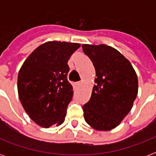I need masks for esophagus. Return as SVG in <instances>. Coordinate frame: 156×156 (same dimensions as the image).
Listing matches in <instances>:
<instances>
[{"label": "esophagus", "mask_w": 156, "mask_h": 156, "mask_svg": "<svg viewBox=\"0 0 156 156\" xmlns=\"http://www.w3.org/2000/svg\"><path fill=\"white\" fill-rule=\"evenodd\" d=\"M82 82H78V83H77V86H78V87H79V86H81L82 85Z\"/></svg>", "instance_id": "1"}]
</instances>
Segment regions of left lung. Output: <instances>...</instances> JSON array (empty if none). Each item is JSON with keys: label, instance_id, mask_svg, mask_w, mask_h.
I'll list each match as a JSON object with an SVG mask.
<instances>
[{"label": "left lung", "instance_id": "1", "mask_svg": "<svg viewBox=\"0 0 156 156\" xmlns=\"http://www.w3.org/2000/svg\"><path fill=\"white\" fill-rule=\"evenodd\" d=\"M82 47L96 73L90 100L83 106L84 118L96 130H111L130 112L138 95V77L130 62L113 48Z\"/></svg>", "mask_w": 156, "mask_h": 156}]
</instances>
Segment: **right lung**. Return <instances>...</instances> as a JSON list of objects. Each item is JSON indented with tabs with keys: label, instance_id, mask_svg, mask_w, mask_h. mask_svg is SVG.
<instances>
[{
	"label": "right lung",
	"instance_id": "1",
	"mask_svg": "<svg viewBox=\"0 0 156 156\" xmlns=\"http://www.w3.org/2000/svg\"><path fill=\"white\" fill-rule=\"evenodd\" d=\"M79 47L76 43H44L31 52L21 67L18 97L26 112L39 126L49 128L65 121L73 94L67 79V63Z\"/></svg>",
	"mask_w": 156,
	"mask_h": 156
}]
</instances>
